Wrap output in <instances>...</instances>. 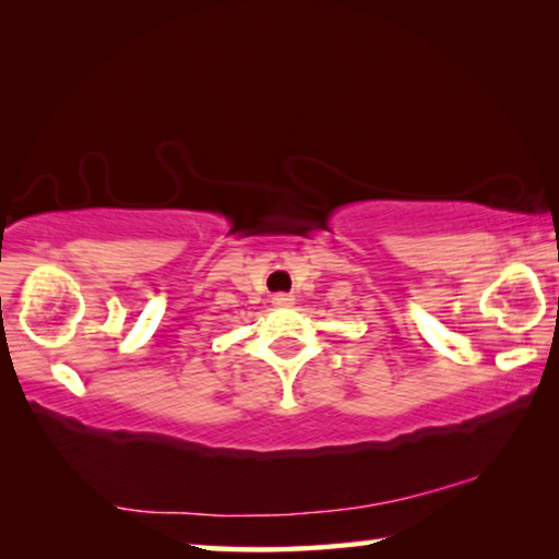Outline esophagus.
Masks as SVG:
<instances>
[{
	"label": "esophagus",
	"mask_w": 559,
	"mask_h": 559,
	"mask_svg": "<svg viewBox=\"0 0 559 559\" xmlns=\"http://www.w3.org/2000/svg\"><path fill=\"white\" fill-rule=\"evenodd\" d=\"M293 300H296V298H293L290 293H276V296L271 298L273 306H293Z\"/></svg>",
	"instance_id": "esophagus-1"
}]
</instances>
